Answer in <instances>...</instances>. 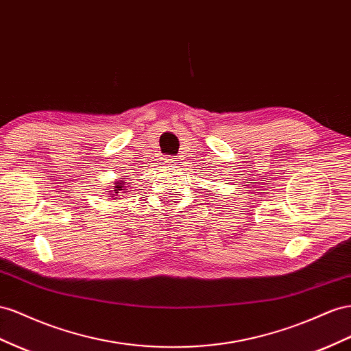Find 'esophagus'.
<instances>
[{
  "label": "esophagus",
  "mask_w": 351,
  "mask_h": 351,
  "mask_svg": "<svg viewBox=\"0 0 351 351\" xmlns=\"http://www.w3.org/2000/svg\"><path fill=\"white\" fill-rule=\"evenodd\" d=\"M165 164H167V165H174V164H177V158H176V156H167V158H165Z\"/></svg>",
  "instance_id": "obj_1"
}]
</instances>
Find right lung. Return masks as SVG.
<instances>
[{
	"mask_svg": "<svg viewBox=\"0 0 351 351\" xmlns=\"http://www.w3.org/2000/svg\"><path fill=\"white\" fill-rule=\"evenodd\" d=\"M127 182H124V180H121V182H118V183H115V193H122L124 191H127V186H124ZM113 196H117V195H113ZM115 199V197H113Z\"/></svg>",
	"mask_w": 351,
	"mask_h": 351,
	"instance_id": "add662e5",
	"label": "right lung"
}]
</instances>
